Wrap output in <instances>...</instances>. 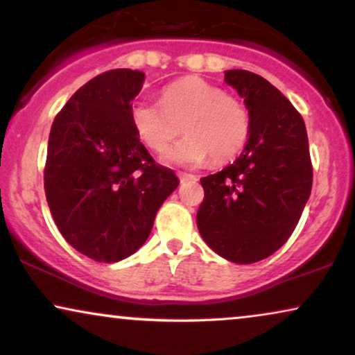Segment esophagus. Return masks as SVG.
<instances>
[{
	"instance_id": "esophagus-1",
	"label": "esophagus",
	"mask_w": 355,
	"mask_h": 355,
	"mask_svg": "<svg viewBox=\"0 0 355 355\" xmlns=\"http://www.w3.org/2000/svg\"><path fill=\"white\" fill-rule=\"evenodd\" d=\"M178 178L182 182H195L196 177L193 173H185V172H178Z\"/></svg>"
}]
</instances>
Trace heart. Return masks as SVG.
<instances>
[{"label":"heart","mask_w":355,"mask_h":355,"mask_svg":"<svg viewBox=\"0 0 355 355\" xmlns=\"http://www.w3.org/2000/svg\"><path fill=\"white\" fill-rule=\"evenodd\" d=\"M131 123L149 149L165 150L182 131L187 136L165 152V160L178 165L216 164L237 157L250 136L248 106L237 96L200 77H187L162 89L159 103L137 100Z\"/></svg>","instance_id":"b5f03b06"}]
</instances>
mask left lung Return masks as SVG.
Listing matches in <instances>:
<instances>
[{
  "mask_svg": "<svg viewBox=\"0 0 355 355\" xmlns=\"http://www.w3.org/2000/svg\"><path fill=\"white\" fill-rule=\"evenodd\" d=\"M224 77L244 98L250 136L234 162L200 180L205 198L196 224L221 257L254 263L280 249L297 227L313 165L304 121L280 89L248 70H226Z\"/></svg>",
  "mask_w": 355,
  "mask_h": 355,
  "instance_id": "obj_1",
  "label": "left lung"
}]
</instances>
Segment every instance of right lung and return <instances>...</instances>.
Segmentation results:
<instances>
[{
	"label": "right lung",
	"mask_w": 355,
	"mask_h": 355,
	"mask_svg": "<svg viewBox=\"0 0 355 355\" xmlns=\"http://www.w3.org/2000/svg\"><path fill=\"white\" fill-rule=\"evenodd\" d=\"M144 73L107 70L73 93L53 119L44 190L60 234L96 262H119L144 244L160 205L178 187L131 123Z\"/></svg>",
	"instance_id": "1"
}]
</instances>
